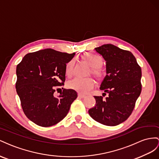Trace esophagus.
I'll return each instance as SVG.
<instances>
[{
  "instance_id": "obj_1",
  "label": "esophagus",
  "mask_w": 159,
  "mask_h": 159,
  "mask_svg": "<svg viewBox=\"0 0 159 159\" xmlns=\"http://www.w3.org/2000/svg\"><path fill=\"white\" fill-rule=\"evenodd\" d=\"M78 97H79V98H84L86 97V96H85L84 94L79 93V94H78Z\"/></svg>"
}]
</instances>
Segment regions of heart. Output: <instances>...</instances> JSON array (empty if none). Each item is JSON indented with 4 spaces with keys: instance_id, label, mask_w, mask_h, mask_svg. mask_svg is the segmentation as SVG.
<instances>
[{
    "instance_id": "obj_1",
    "label": "heart",
    "mask_w": 159,
    "mask_h": 159,
    "mask_svg": "<svg viewBox=\"0 0 159 159\" xmlns=\"http://www.w3.org/2000/svg\"><path fill=\"white\" fill-rule=\"evenodd\" d=\"M83 58L87 61L89 64L92 66V69L90 72L92 74L97 77V79H101L103 76V71L101 69V65L102 64V58L93 54L92 52H87L84 54ZM74 60H71L67 63L66 65V74L68 76H71L74 72ZM95 84V82L91 77H87V78H82V77H75L73 79L70 80L68 85L69 87L74 89L76 91L82 93H87L90 90H91Z\"/></svg>"
}]
</instances>
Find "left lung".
Returning <instances> with one entry per match:
<instances>
[{"label":"left lung","instance_id":"8db88e82","mask_svg":"<svg viewBox=\"0 0 159 159\" xmlns=\"http://www.w3.org/2000/svg\"><path fill=\"white\" fill-rule=\"evenodd\" d=\"M94 50L106 61L107 75L100 89L108 96L105 99L94 96L96 105L89 113L99 123L116 126L129 117L141 93V68L132 52L113 44H103Z\"/></svg>","mask_w":159,"mask_h":159}]
</instances>
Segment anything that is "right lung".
Here are the masks:
<instances>
[{
    "label": "right lung",
    "instance_id": "obj_1",
    "mask_svg": "<svg viewBox=\"0 0 159 159\" xmlns=\"http://www.w3.org/2000/svg\"><path fill=\"white\" fill-rule=\"evenodd\" d=\"M75 53L68 54L46 48L26 54L16 66V93L26 117L43 127L57 124L66 116L77 98L73 89L54 93L64 85L66 63Z\"/></svg>",
    "mask_w": 159,
    "mask_h": 159
}]
</instances>
